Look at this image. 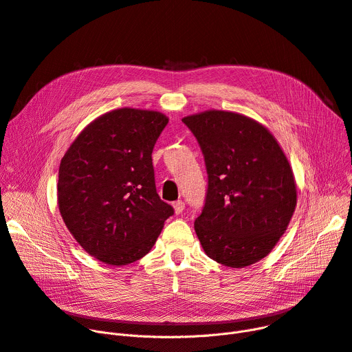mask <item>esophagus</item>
Here are the masks:
<instances>
[{
	"mask_svg": "<svg viewBox=\"0 0 352 352\" xmlns=\"http://www.w3.org/2000/svg\"><path fill=\"white\" fill-rule=\"evenodd\" d=\"M173 209H175V213L176 214H180L183 210H184V203L182 200H177L173 203Z\"/></svg>",
	"mask_w": 352,
	"mask_h": 352,
	"instance_id": "esophagus-1",
	"label": "esophagus"
}]
</instances>
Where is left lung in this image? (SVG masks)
<instances>
[{
    "instance_id": "1",
    "label": "left lung",
    "mask_w": 352,
    "mask_h": 352,
    "mask_svg": "<svg viewBox=\"0 0 352 352\" xmlns=\"http://www.w3.org/2000/svg\"><path fill=\"white\" fill-rule=\"evenodd\" d=\"M209 175L195 230L214 261L243 268L270 253L297 206L293 169L277 139L260 122L210 109L184 116Z\"/></svg>"
}]
</instances>
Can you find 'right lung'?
I'll return each mask as SVG.
<instances>
[{
  "label": "right lung",
  "instance_id": "add662e5",
  "mask_svg": "<svg viewBox=\"0 0 352 352\" xmlns=\"http://www.w3.org/2000/svg\"><path fill=\"white\" fill-rule=\"evenodd\" d=\"M169 118L120 108L92 120L65 152L58 173V208L67 229L88 254L108 265L146 256L164 220L152 164L155 143Z\"/></svg>",
  "mask_w": 352,
  "mask_h": 352
}]
</instances>
